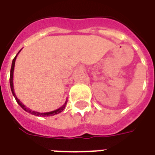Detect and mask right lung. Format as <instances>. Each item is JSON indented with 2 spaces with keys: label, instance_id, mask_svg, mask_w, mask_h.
Masks as SVG:
<instances>
[{
  "label": "right lung",
  "instance_id": "1",
  "mask_svg": "<svg viewBox=\"0 0 155 155\" xmlns=\"http://www.w3.org/2000/svg\"><path fill=\"white\" fill-rule=\"evenodd\" d=\"M19 51V52H20ZM18 52V53H19ZM18 54L15 56V58L13 59V62H12V66H11V70H10V77H9V84H10V87H11V91H12V93H13V97L15 98L16 101L18 102V104L21 107V108L25 111V112H28V113H30V114H33V115H35V116H38V117H49V116H54L55 115V114H58V113H61L62 111L64 110V108L66 107V104H67V101L65 102V104H63L62 107H60L58 109H56L54 111H51V112H48V113H38V112H35V111H32L30 110V108H28L27 107H25L24 104H23L18 99V97H16L15 93H14V90H13V70H14V65H15V60H16V58H17V56Z\"/></svg>",
  "mask_w": 155,
  "mask_h": 155
}]
</instances>
